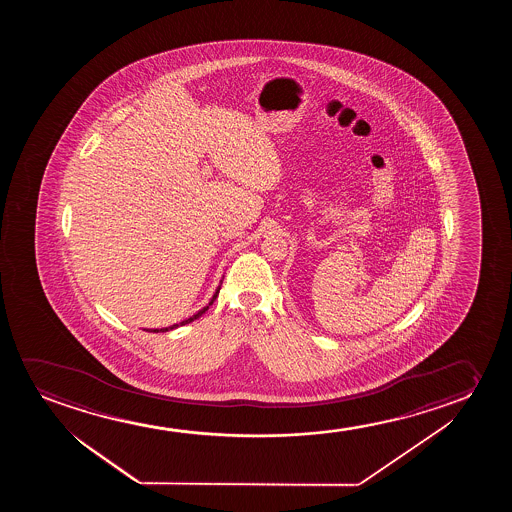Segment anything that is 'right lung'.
<instances>
[{
    "label": "right lung",
    "instance_id": "obj_1",
    "mask_svg": "<svg viewBox=\"0 0 512 512\" xmlns=\"http://www.w3.org/2000/svg\"><path fill=\"white\" fill-rule=\"evenodd\" d=\"M218 292H220V287L217 288V292H215V294H213V297H211L210 304H208V306H204V308L201 309V311H197L196 315L190 316V318H187V320H183V322L175 323V325H171V327H164V329H154L152 330V332H168V330L176 329V327H180V325H187V323L194 322V320H197L199 316L204 315V313L208 311V308H210L211 304H213V302H215V299H217Z\"/></svg>",
    "mask_w": 512,
    "mask_h": 512
}]
</instances>
